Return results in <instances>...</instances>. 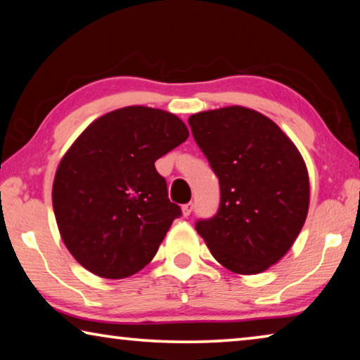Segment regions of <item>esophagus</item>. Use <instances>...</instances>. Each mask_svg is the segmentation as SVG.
<instances>
[{
	"label": "esophagus",
	"instance_id": "esophagus-1",
	"mask_svg": "<svg viewBox=\"0 0 360 360\" xmlns=\"http://www.w3.org/2000/svg\"><path fill=\"white\" fill-rule=\"evenodd\" d=\"M192 210H193V203H187V205H184V206H182V216H184V217H188V216H191Z\"/></svg>",
	"mask_w": 360,
	"mask_h": 360
}]
</instances>
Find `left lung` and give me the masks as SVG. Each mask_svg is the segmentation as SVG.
<instances>
[{
    "instance_id": "8db88e82",
    "label": "left lung",
    "mask_w": 360,
    "mask_h": 360,
    "mask_svg": "<svg viewBox=\"0 0 360 360\" xmlns=\"http://www.w3.org/2000/svg\"><path fill=\"white\" fill-rule=\"evenodd\" d=\"M195 143L221 187L219 210L195 230L219 264L255 275L294 245L309 205V181L294 143L265 115L243 106L188 117Z\"/></svg>"
}]
</instances>
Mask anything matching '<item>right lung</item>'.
Returning a JSON list of instances; mask_svg holds the SVG:
<instances>
[{"label": "right lung", "instance_id": "right-lung-1", "mask_svg": "<svg viewBox=\"0 0 360 360\" xmlns=\"http://www.w3.org/2000/svg\"><path fill=\"white\" fill-rule=\"evenodd\" d=\"M188 138L179 117L129 106L92 122L60 162L52 203L62 240L94 275L120 279L149 264L174 219L155 160Z\"/></svg>", "mask_w": 360, "mask_h": 360}]
</instances>
